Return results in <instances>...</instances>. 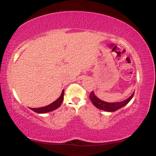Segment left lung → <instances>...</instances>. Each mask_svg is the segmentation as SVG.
<instances>
[{
	"label": "left lung",
	"instance_id": "left-lung-1",
	"mask_svg": "<svg viewBox=\"0 0 156 156\" xmlns=\"http://www.w3.org/2000/svg\"><path fill=\"white\" fill-rule=\"evenodd\" d=\"M133 95H134V93H133V94H132L129 98L124 100L122 102H112V103H110V102H104L102 101V100H100L99 98H98L94 95V92L91 91L90 95H89V98H90L93 105L95 107H97L98 109H100L103 111H106V112H113L120 109V108H122L124 106H125V105L132 99Z\"/></svg>",
	"mask_w": 156,
	"mask_h": 156
}]
</instances>
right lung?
<instances>
[{
    "mask_svg": "<svg viewBox=\"0 0 156 156\" xmlns=\"http://www.w3.org/2000/svg\"><path fill=\"white\" fill-rule=\"evenodd\" d=\"M63 99H64V91H62L60 96L58 98L56 101L52 102L51 104L47 105L46 107H40V108H30V109L35 112L36 113H47L49 112H51V111H54L58 108L60 105H61L62 102L63 101Z\"/></svg>",
    "mask_w": 156,
    "mask_h": 156,
    "instance_id": "obj_1",
    "label": "right lung"
}]
</instances>
